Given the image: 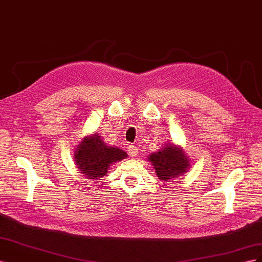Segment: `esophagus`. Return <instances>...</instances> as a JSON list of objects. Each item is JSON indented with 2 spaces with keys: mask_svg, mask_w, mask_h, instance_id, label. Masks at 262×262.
<instances>
[{
  "mask_svg": "<svg viewBox=\"0 0 262 262\" xmlns=\"http://www.w3.org/2000/svg\"><path fill=\"white\" fill-rule=\"evenodd\" d=\"M138 147L136 146V145H129V147H128V153H129V155L131 156V157H136L137 155H138Z\"/></svg>",
  "mask_w": 262,
  "mask_h": 262,
  "instance_id": "esophagus-1",
  "label": "esophagus"
}]
</instances>
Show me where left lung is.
<instances>
[{
	"instance_id": "1",
	"label": "left lung",
	"mask_w": 262,
	"mask_h": 262,
	"mask_svg": "<svg viewBox=\"0 0 262 262\" xmlns=\"http://www.w3.org/2000/svg\"><path fill=\"white\" fill-rule=\"evenodd\" d=\"M148 158L154 165L157 177L163 181L184 175L189 167L184 150L172 144L165 145L162 150L150 154Z\"/></svg>"
}]
</instances>
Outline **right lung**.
Here are the masks:
<instances>
[{
	"label": "right lung",
	"mask_w": 262,
	"mask_h": 262,
	"mask_svg": "<svg viewBox=\"0 0 262 262\" xmlns=\"http://www.w3.org/2000/svg\"><path fill=\"white\" fill-rule=\"evenodd\" d=\"M126 153L121 148L107 146L97 134L85 138L75 152L77 168L90 179L98 180L104 177L110 164L125 158Z\"/></svg>",
	"instance_id": "right-lung-1"
}]
</instances>
